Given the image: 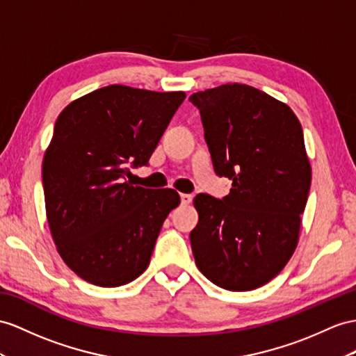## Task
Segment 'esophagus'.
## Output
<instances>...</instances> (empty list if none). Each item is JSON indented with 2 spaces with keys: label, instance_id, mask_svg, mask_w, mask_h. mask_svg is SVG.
Returning <instances> with one entry per match:
<instances>
[{
  "label": "esophagus",
  "instance_id": "obj_1",
  "mask_svg": "<svg viewBox=\"0 0 356 356\" xmlns=\"http://www.w3.org/2000/svg\"><path fill=\"white\" fill-rule=\"evenodd\" d=\"M180 202H181V204H189L191 202H193V195L180 194Z\"/></svg>",
  "mask_w": 356,
  "mask_h": 356
}]
</instances>
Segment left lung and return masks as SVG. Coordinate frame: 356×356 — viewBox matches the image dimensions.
<instances>
[{"label":"left lung","mask_w":356,"mask_h":356,"mask_svg":"<svg viewBox=\"0 0 356 356\" xmlns=\"http://www.w3.org/2000/svg\"><path fill=\"white\" fill-rule=\"evenodd\" d=\"M213 170L232 180L222 200L198 194L191 232L195 265L213 284L257 289L293 254L312 185L302 126L280 100L245 84L191 95Z\"/></svg>","instance_id":"8db88e82"}]
</instances>
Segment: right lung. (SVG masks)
<instances>
[{
  "label": "right lung",
  "instance_id": "add662e5",
  "mask_svg": "<svg viewBox=\"0 0 356 356\" xmlns=\"http://www.w3.org/2000/svg\"><path fill=\"white\" fill-rule=\"evenodd\" d=\"M184 91L108 86L69 104L44 152L48 224L78 277L118 287L147 269L161 227L180 203L175 189L135 186L129 167L147 165Z\"/></svg>",
  "mask_w": 356,
  "mask_h": 356
}]
</instances>
